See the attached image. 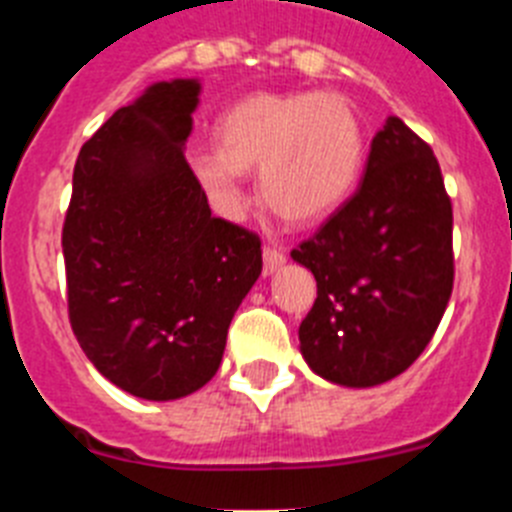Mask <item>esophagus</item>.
Segmentation results:
<instances>
[{
  "mask_svg": "<svg viewBox=\"0 0 512 512\" xmlns=\"http://www.w3.org/2000/svg\"><path fill=\"white\" fill-rule=\"evenodd\" d=\"M284 261H287V256H284L282 248L264 246V274H274Z\"/></svg>",
  "mask_w": 512,
  "mask_h": 512,
  "instance_id": "34e87169",
  "label": "esophagus"
}]
</instances>
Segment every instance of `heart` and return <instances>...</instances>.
Instances as JSON below:
<instances>
[{
	"label": "heart",
	"instance_id": "obj_1",
	"mask_svg": "<svg viewBox=\"0 0 512 512\" xmlns=\"http://www.w3.org/2000/svg\"><path fill=\"white\" fill-rule=\"evenodd\" d=\"M215 153L192 158L217 212H241L243 171L292 223H315L343 205L364 166V128L341 94L261 92L235 102L212 128Z\"/></svg>",
	"mask_w": 512,
	"mask_h": 512
}]
</instances>
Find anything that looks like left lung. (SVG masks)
<instances>
[{
    "instance_id": "obj_1",
    "label": "left lung",
    "mask_w": 512,
    "mask_h": 512,
    "mask_svg": "<svg viewBox=\"0 0 512 512\" xmlns=\"http://www.w3.org/2000/svg\"><path fill=\"white\" fill-rule=\"evenodd\" d=\"M451 225L431 146L387 117L354 197L292 251L318 282L300 325L312 372L343 387H374L423 354L454 287Z\"/></svg>"
}]
</instances>
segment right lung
Segmentation results:
<instances>
[{
  "label": "right lung",
  "instance_id": "add662e5",
  "mask_svg": "<svg viewBox=\"0 0 512 512\" xmlns=\"http://www.w3.org/2000/svg\"><path fill=\"white\" fill-rule=\"evenodd\" d=\"M200 81H156L81 146L63 223L69 320L102 377L179 400L215 377L261 274L256 233L212 217L184 158Z\"/></svg>",
  "mask_w": 512,
  "mask_h": 512
}]
</instances>
